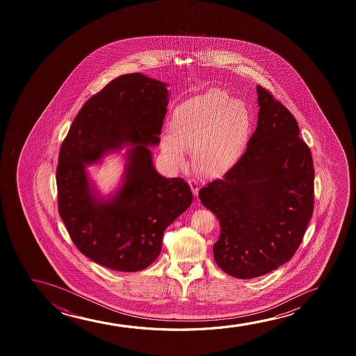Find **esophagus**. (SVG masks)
Returning a JSON list of instances; mask_svg holds the SVG:
<instances>
[{
  "mask_svg": "<svg viewBox=\"0 0 356 356\" xmlns=\"http://www.w3.org/2000/svg\"><path fill=\"white\" fill-rule=\"evenodd\" d=\"M188 185H190L191 190L193 192V195H198V191H200V185L195 179H190L188 180Z\"/></svg>",
  "mask_w": 356,
  "mask_h": 356,
  "instance_id": "34e87169",
  "label": "esophagus"
}]
</instances>
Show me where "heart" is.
I'll use <instances>...</instances> for the list:
<instances>
[{
  "label": "heart",
  "instance_id": "b5f03b06",
  "mask_svg": "<svg viewBox=\"0 0 356 356\" xmlns=\"http://www.w3.org/2000/svg\"><path fill=\"white\" fill-rule=\"evenodd\" d=\"M250 127L247 104L211 88L176 107L169 122L170 135L161 137V151L171 165L180 168L192 148L195 168L202 174L222 175L243 156Z\"/></svg>",
  "mask_w": 356,
  "mask_h": 356
}]
</instances>
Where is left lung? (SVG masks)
Instances as JSON below:
<instances>
[{
  "label": "left lung",
  "instance_id": "obj_1",
  "mask_svg": "<svg viewBox=\"0 0 356 356\" xmlns=\"http://www.w3.org/2000/svg\"><path fill=\"white\" fill-rule=\"evenodd\" d=\"M258 125L224 179L200 188L219 220L213 247L222 271L237 278L271 273L302 243L314 210V164L292 113L258 85Z\"/></svg>",
  "mask_w": 356,
  "mask_h": 356
}]
</instances>
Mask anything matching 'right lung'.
I'll return each instance as SVG.
<instances>
[{
    "label": "right lung",
    "instance_id": "obj_1",
    "mask_svg": "<svg viewBox=\"0 0 356 356\" xmlns=\"http://www.w3.org/2000/svg\"><path fill=\"white\" fill-rule=\"evenodd\" d=\"M166 83L140 73L114 79L74 119L59 151L58 211L76 248L102 266L135 273L161 253L166 227L190 207L184 179H165L148 145H158L168 106ZM124 143V182L108 201L98 199L84 169Z\"/></svg>",
    "mask_w": 356,
    "mask_h": 356
}]
</instances>
